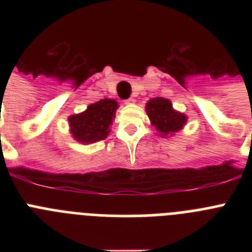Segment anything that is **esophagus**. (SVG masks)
<instances>
[{
  "label": "esophagus",
  "instance_id": "1",
  "mask_svg": "<svg viewBox=\"0 0 252 252\" xmlns=\"http://www.w3.org/2000/svg\"><path fill=\"white\" fill-rule=\"evenodd\" d=\"M135 102H136V99L135 98H132V97H131V98H128V99H126V101H125V103L126 104H135Z\"/></svg>",
  "mask_w": 252,
  "mask_h": 252
}]
</instances>
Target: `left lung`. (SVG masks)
Returning a JSON list of instances; mask_svg holds the SVG:
<instances>
[{"label":"left lung","mask_w":252,"mask_h":252,"mask_svg":"<svg viewBox=\"0 0 252 252\" xmlns=\"http://www.w3.org/2000/svg\"><path fill=\"white\" fill-rule=\"evenodd\" d=\"M145 110L151 125L161 137L174 136L175 133L183 130L188 121L187 115L174 110L170 99L162 97L149 99Z\"/></svg>","instance_id":"1"}]
</instances>
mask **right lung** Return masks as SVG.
I'll return each mask as SVG.
<instances>
[{"label":"right lung","instance_id":"add662e5","mask_svg":"<svg viewBox=\"0 0 252 252\" xmlns=\"http://www.w3.org/2000/svg\"><path fill=\"white\" fill-rule=\"evenodd\" d=\"M117 108L119 102L112 98L91 103L83 112L69 116V132L75 141L84 145L104 140L111 132Z\"/></svg>","mask_w":252,"mask_h":252}]
</instances>
